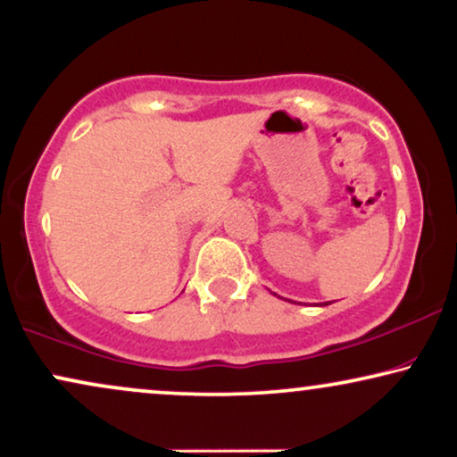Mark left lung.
I'll return each instance as SVG.
<instances>
[{"label": "left lung", "mask_w": 457, "mask_h": 457, "mask_svg": "<svg viewBox=\"0 0 457 457\" xmlns=\"http://www.w3.org/2000/svg\"><path fill=\"white\" fill-rule=\"evenodd\" d=\"M324 305H327V303H324Z\"/></svg>", "instance_id": "obj_1"}]
</instances>
